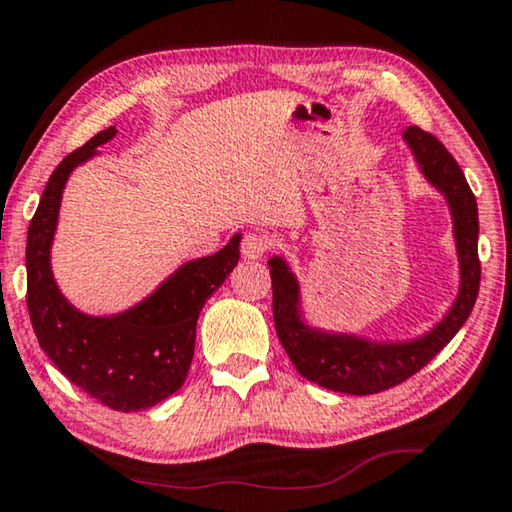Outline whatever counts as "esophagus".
I'll use <instances>...</instances> for the list:
<instances>
[{
  "label": "esophagus",
  "mask_w": 512,
  "mask_h": 512,
  "mask_svg": "<svg viewBox=\"0 0 512 512\" xmlns=\"http://www.w3.org/2000/svg\"><path fill=\"white\" fill-rule=\"evenodd\" d=\"M271 248V239L264 232H246L241 239V255L246 259H259Z\"/></svg>",
  "instance_id": "esophagus-1"
}]
</instances>
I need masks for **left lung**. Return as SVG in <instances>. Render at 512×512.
Listing matches in <instances>:
<instances>
[{
    "instance_id": "left-lung-1",
    "label": "left lung",
    "mask_w": 512,
    "mask_h": 512,
    "mask_svg": "<svg viewBox=\"0 0 512 512\" xmlns=\"http://www.w3.org/2000/svg\"><path fill=\"white\" fill-rule=\"evenodd\" d=\"M403 139L413 150L422 174L448 197L455 241L462 269V287L450 313L422 338L408 343H373L348 334H325L308 327L299 313V285L280 257L269 259L273 287V322L287 357L311 383L345 394H378L401 385L403 380L424 369L473 311L480 287L478 259V206L469 183L434 134L420 127H408Z\"/></svg>"
}]
</instances>
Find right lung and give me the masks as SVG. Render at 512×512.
Returning <instances> with one entry per match:
<instances>
[{
  "label": "right lung",
  "instance_id": "1",
  "mask_svg": "<svg viewBox=\"0 0 512 512\" xmlns=\"http://www.w3.org/2000/svg\"><path fill=\"white\" fill-rule=\"evenodd\" d=\"M113 136L115 127L95 134L64 157L48 178L27 229V311L41 350L57 369L92 399L129 413L181 390L192 364L199 311L239 262L241 236L236 234L211 257L183 264L160 290L127 313L90 318L76 311L53 280L50 243L69 174Z\"/></svg>",
  "mask_w": 512,
  "mask_h": 512
}]
</instances>
